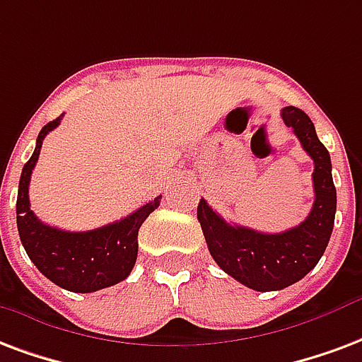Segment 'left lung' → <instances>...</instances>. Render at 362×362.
Returning a JSON list of instances; mask_svg holds the SVG:
<instances>
[{
	"label": "left lung",
	"instance_id": "8db88e82",
	"mask_svg": "<svg viewBox=\"0 0 362 362\" xmlns=\"http://www.w3.org/2000/svg\"><path fill=\"white\" fill-rule=\"evenodd\" d=\"M282 119L315 163V203L309 216L296 228L264 234L230 224L205 199L197 205V221L211 257L226 274L257 291L284 290L309 274L326 251L336 216L330 153L318 140L313 120L291 105L284 107Z\"/></svg>",
	"mask_w": 362,
	"mask_h": 362
}]
</instances>
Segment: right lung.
<instances>
[{
	"instance_id": "obj_1",
	"label": "right lung",
	"mask_w": 362,
	"mask_h": 362,
	"mask_svg": "<svg viewBox=\"0 0 362 362\" xmlns=\"http://www.w3.org/2000/svg\"><path fill=\"white\" fill-rule=\"evenodd\" d=\"M59 124L61 117L40 130L36 149L23 167L17 195V228L30 261L45 278L63 290L92 293L122 282L132 272L138 257V230L159 207L160 195L132 215L88 232H69L44 224L30 211L28 186L42 141Z\"/></svg>"
}]
</instances>
